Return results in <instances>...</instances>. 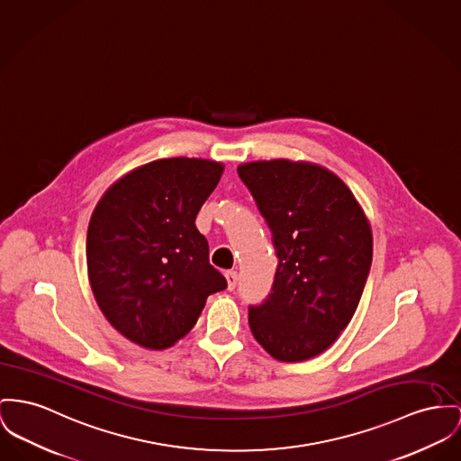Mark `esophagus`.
I'll use <instances>...</instances> for the list:
<instances>
[{"instance_id": "1", "label": "esophagus", "mask_w": 461, "mask_h": 461, "mask_svg": "<svg viewBox=\"0 0 461 461\" xmlns=\"http://www.w3.org/2000/svg\"><path fill=\"white\" fill-rule=\"evenodd\" d=\"M225 277H227V288L232 292L238 285V273L236 271H227Z\"/></svg>"}]
</instances>
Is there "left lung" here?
I'll return each mask as SVG.
<instances>
[{
  "label": "left lung",
  "mask_w": 461,
  "mask_h": 461,
  "mask_svg": "<svg viewBox=\"0 0 461 461\" xmlns=\"http://www.w3.org/2000/svg\"><path fill=\"white\" fill-rule=\"evenodd\" d=\"M273 232V290L249 307L257 342L279 362H304L329 349L351 321L372 264L367 216L338 175L304 160L238 166Z\"/></svg>",
  "instance_id": "1"
}]
</instances>
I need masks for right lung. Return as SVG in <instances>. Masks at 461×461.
Wrapping results in <instances>:
<instances>
[{
	"instance_id": "right-lung-1",
	"label": "right lung",
	"mask_w": 461,
	"mask_h": 461,
	"mask_svg": "<svg viewBox=\"0 0 461 461\" xmlns=\"http://www.w3.org/2000/svg\"><path fill=\"white\" fill-rule=\"evenodd\" d=\"M221 173L216 160L158 158L123 175L94 208V299L110 325L141 348H171L192 330L208 295L227 288L195 227Z\"/></svg>"
}]
</instances>
